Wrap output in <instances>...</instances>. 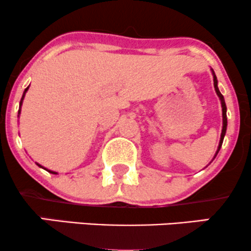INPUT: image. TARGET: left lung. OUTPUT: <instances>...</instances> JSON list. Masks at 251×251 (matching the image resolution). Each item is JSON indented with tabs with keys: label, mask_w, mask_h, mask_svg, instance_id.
I'll return each instance as SVG.
<instances>
[{
	"label": "left lung",
	"mask_w": 251,
	"mask_h": 251,
	"mask_svg": "<svg viewBox=\"0 0 251 251\" xmlns=\"http://www.w3.org/2000/svg\"><path fill=\"white\" fill-rule=\"evenodd\" d=\"M212 71V75H214V86H215V91L216 93H217L218 98H220L221 100V103H222V116H223V128H222V133H221V140H220V145H218V149H217V152H216V155H217L218 151H220L221 146H222V143H223V139H224V135H226V125H227V120H226V101H224V98L222 96V93L220 92V89L217 87V77L215 75V72L214 70Z\"/></svg>",
	"instance_id": "left-lung-1"
}]
</instances>
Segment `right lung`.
<instances>
[{
  "instance_id": "obj_1",
  "label": "right lung",
  "mask_w": 251,
  "mask_h": 251,
  "mask_svg": "<svg viewBox=\"0 0 251 251\" xmlns=\"http://www.w3.org/2000/svg\"><path fill=\"white\" fill-rule=\"evenodd\" d=\"M28 88H29V87H27V88H25V93H24V96H22V99H21V101H20V107H21V105H22V101H24V98H25V92H27V91H28ZM19 114H20V109H19ZM37 165H39V166H40V168H42V166H41V165H40V164H37ZM43 169H45V168H43ZM45 170H47V169H45ZM47 171H48V172H50V174H54V175H56V172H54V171H50V170H47Z\"/></svg>"
}]
</instances>
